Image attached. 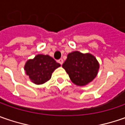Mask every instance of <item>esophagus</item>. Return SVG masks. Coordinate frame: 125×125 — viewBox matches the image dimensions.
<instances>
[{"instance_id":"obj_1","label":"esophagus","mask_w":125,"mask_h":125,"mask_svg":"<svg viewBox=\"0 0 125 125\" xmlns=\"http://www.w3.org/2000/svg\"><path fill=\"white\" fill-rule=\"evenodd\" d=\"M58 62L60 63V65H62V63H63V60H62V58H60V59H59V60H58Z\"/></svg>"}]
</instances>
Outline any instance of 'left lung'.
<instances>
[{
  "label": "left lung",
  "mask_w": 125,
  "mask_h": 125,
  "mask_svg": "<svg viewBox=\"0 0 125 125\" xmlns=\"http://www.w3.org/2000/svg\"><path fill=\"white\" fill-rule=\"evenodd\" d=\"M73 83L79 86L86 85L97 76L99 64L93 54L72 51L62 64Z\"/></svg>",
  "instance_id": "obj_1"
}]
</instances>
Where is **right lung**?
Instances as JSON below:
<instances>
[{
  "label": "right lung",
  "instance_id": "1",
  "mask_svg": "<svg viewBox=\"0 0 125 125\" xmlns=\"http://www.w3.org/2000/svg\"><path fill=\"white\" fill-rule=\"evenodd\" d=\"M60 66L49 55L37 54L33 59L27 60L24 70L33 83L41 85L50 79L52 73Z\"/></svg>",
  "mask_w": 125,
  "mask_h": 125
}]
</instances>
